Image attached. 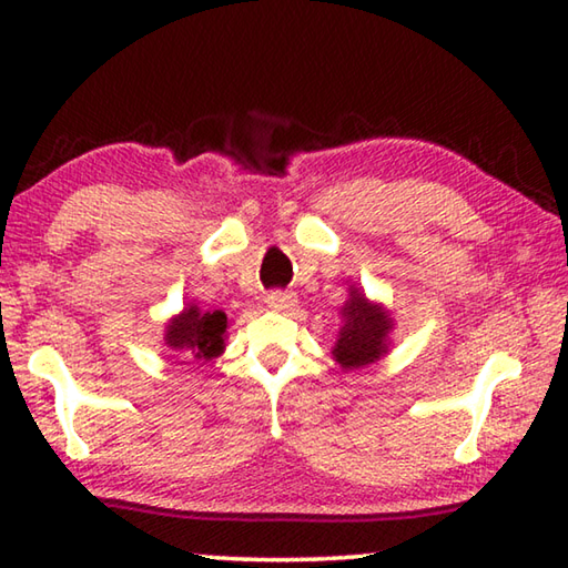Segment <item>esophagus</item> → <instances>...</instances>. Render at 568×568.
Segmentation results:
<instances>
[{
    "label": "esophagus",
    "mask_w": 568,
    "mask_h": 568,
    "mask_svg": "<svg viewBox=\"0 0 568 568\" xmlns=\"http://www.w3.org/2000/svg\"><path fill=\"white\" fill-rule=\"evenodd\" d=\"M265 303L271 311H287V307L295 305V293L291 291H275L265 297Z\"/></svg>",
    "instance_id": "34e87169"
}]
</instances>
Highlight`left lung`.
I'll use <instances>...</instances> for the list:
<instances>
[{
  "instance_id": "1",
  "label": "left lung",
  "mask_w": 568,
  "mask_h": 568,
  "mask_svg": "<svg viewBox=\"0 0 568 568\" xmlns=\"http://www.w3.org/2000/svg\"><path fill=\"white\" fill-rule=\"evenodd\" d=\"M343 328L333 345V358L341 368L355 371L381 361L388 353V333L393 321L383 305L371 303L358 287L351 285V295L341 307Z\"/></svg>"
}]
</instances>
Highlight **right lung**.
Returning <instances> with one entry per match:
<instances>
[{"label": "right lung", "mask_w": 568, "mask_h": 568, "mask_svg": "<svg viewBox=\"0 0 568 568\" xmlns=\"http://www.w3.org/2000/svg\"><path fill=\"white\" fill-rule=\"evenodd\" d=\"M227 315L223 311H200L190 303L168 323L165 345L180 353L182 363H205L225 351Z\"/></svg>", "instance_id": "1"}]
</instances>
